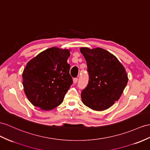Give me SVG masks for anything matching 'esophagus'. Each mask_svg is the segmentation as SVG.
I'll return each mask as SVG.
<instances>
[{"label": "esophagus", "instance_id": "34e87169", "mask_svg": "<svg viewBox=\"0 0 150 150\" xmlns=\"http://www.w3.org/2000/svg\"><path fill=\"white\" fill-rule=\"evenodd\" d=\"M77 81H78V79L77 78H74V80H73V82H74V83H75V84L76 82H77Z\"/></svg>", "mask_w": 150, "mask_h": 150}]
</instances>
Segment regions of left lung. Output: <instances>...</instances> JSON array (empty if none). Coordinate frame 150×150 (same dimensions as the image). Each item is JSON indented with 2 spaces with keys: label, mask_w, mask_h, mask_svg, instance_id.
<instances>
[{
  "label": "left lung",
  "mask_w": 150,
  "mask_h": 150,
  "mask_svg": "<svg viewBox=\"0 0 150 150\" xmlns=\"http://www.w3.org/2000/svg\"><path fill=\"white\" fill-rule=\"evenodd\" d=\"M86 59L89 82L82 91L83 104L90 108L102 111L118 100L127 83L125 69L116 57L101 48L82 47Z\"/></svg>",
  "instance_id": "8db88e82"
}]
</instances>
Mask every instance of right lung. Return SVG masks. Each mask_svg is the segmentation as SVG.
Masks as SVG:
<instances>
[{"mask_svg": "<svg viewBox=\"0 0 150 150\" xmlns=\"http://www.w3.org/2000/svg\"><path fill=\"white\" fill-rule=\"evenodd\" d=\"M68 50L49 48L30 60L23 73V85L32 104L49 110L63 102L73 83L67 63Z\"/></svg>", "mask_w": 150, "mask_h": 150, "instance_id": "right-lung-1", "label": "right lung"}]
</instances>
